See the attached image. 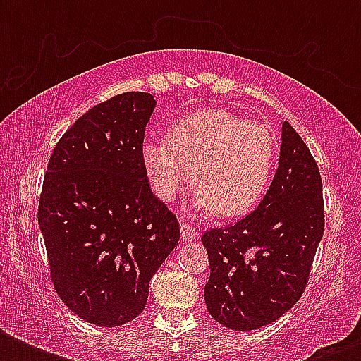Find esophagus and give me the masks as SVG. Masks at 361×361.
Listing matches in <instances>:
<instances>
[{"label":"esophagus","mask_w":361,"mask_h":361,"mask_svg":"<svg viewBox=\"0 0 361 361\" xmlns=\"http://www.w3.org/2000/svg\"><path fill=\"white\" fill-rule=\"evenodd\" d=\"M198 238V231L195 226L187 225V223H181V240L183 241H192Z\"/></svg>","instance_id":"esophagus-1"}]
</instances>
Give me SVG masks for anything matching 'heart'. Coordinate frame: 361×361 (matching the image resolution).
I'll return each instance as SVG.
<instances>
[{
  "mask_svg": "<svg viewBox=\"0 0 361 361\" xmlns=\"http://www.w3.org/2000/svg\"><path fill=\"white\" fill-rule=\"evenodd\" d=\"M274 130L231 110L181 116L164 140L142 144V166L153 195L170 202L191 180V204L202 214L238 217L262 198L275 163Z\"/></svg>",
  "mask_w": 361,
  "mask_h": 361,
  "instance_id": "1",
  "label": "heart"
}]
</instances>
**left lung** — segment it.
<instances>
[{
	"instance_id": "8db88e82",
	"label": "left lung",
	"mask_w": 361,
	"mask_h": 361,
	"mask_svg": "<svg viewBox=\"0 0 361 361\" xmlns=\"http://www.w3.org/2000/svg\"><path fill=\"white\" fill-rule=\"evenodd\" d=\"M322 234L319 166L285 121L279 166L257 209L236 225L204 232L209 258L204 300L209 314L238 331L281 319L305 290Z\"/></svg>"
}]
</instances>
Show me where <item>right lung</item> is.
I'll return each instance as SVG.
<instances>
[{
    "label": "right lung",
    "instance_id": "1",
    "mask_svg": "<svg viewBox=\"0 0 361 361\" xmlns=\"http://www.w3.org/2000/svg\"><path fill=\"white\" fill-rule=\"evenodd\" d=\"M152 93L127 92L93 106L48 161L39 226L54 288L86 322L136 319L149 281L180 240V223L149 189L142 166Z\"/></svg>",
    "mask_w": 361,
    "mask_h": 361
}]
</instances>
